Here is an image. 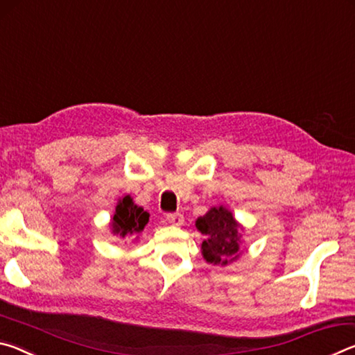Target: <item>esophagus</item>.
I'll return each mask as SVG.
<instances>
[{
  "label": "esophagus",
  "mask_w": 355,
  "mask_h": 355,
  "mask_svg": "<svg viewBox=\"0 0 355 355\" xmlns=\"http://www.w3.org/2000/svg\"><path fill=\"white\" fill-rule=\"evenodd\" d=\"M166 219H167V222H169V224H172V225H182L183 224V216L180 214V213H169V214H166Z\"/></svg>",
  "instance_id": "1"
}]
</instances>
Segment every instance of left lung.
<instances>
[{
	"label": "left lung",
	"instance_id": "1",
	"mask_svg": "<svg viewBox=\"0 0 355 355\" xmlns=\"http://www.w3.org/2000/svg\"><path fill=\"white\" fill-rule=\"evenodd\" d=\"M196 225L207 236L202 243V255L208 263L225 266L239 257V225L227 208H211L197 219Z\"/></svg>",
	"mask_w": 355,
	"mask_h": 355
}]
</instances>
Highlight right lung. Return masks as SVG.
<instances>
[{
    "label": "right lung",
    "mask_w": 355,
    "mask_h": 355,
    "mask_svg": "<svg viewBox=\"0 0 355 355\" xmlns=\"http://www.w3.org/2000/svg\"><path fill=\"white\" fill-rule=\"evenodd\" d=\"M148 222V213L144 211V208L135 205L133 199L130 196H125L122 200H119L116 207L111 228L114 235L120 238L135 236L136 233L144 230V227Z\"/></svg>",
    "instance_id": "obj_1"
}]
</instances>
